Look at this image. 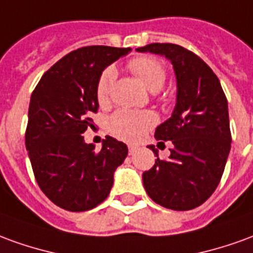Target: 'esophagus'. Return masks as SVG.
<instances>
[{"label": "esophagus", "mask_w": 253, "mask_h": 253, "mask_svg": "<svg viewBox=\"0 0 253 253\" xmlns=\"http://www.w3.org/2000/svg\"><path fill=\"white\" fill-rule=\"evenodd\" d=\"M135 152H137V148H135V146H128V153H130V155H134Z\"/></svg>", "instance_id": "esophagus-1"}]
</instances>
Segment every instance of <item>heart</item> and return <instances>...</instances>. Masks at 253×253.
Wrapping results in <instances>:
<instances>
[{"label": "heart", "instance_id": "obj_1", "mask_svg": "<svg viewBox=\"0 0 253 253\" xmlns=\"http://www.w3.org/2000/svg\"><path fill=\"white\" fill-rule=\"evenodd\" d=\"M128 70L138 78L148 90L156 93L166 82V70L159 60L141 56L128 61ZM116 71L114 67H107L98 78L96 84V98L100 105H107L111 100V89L114 84ZM157 123V116L151 111H116L108 121L109 131L116 138L127 142H137L145 132Z\"/></svg>", "mask_w": 253, "mask_h": 253}]
</instances>
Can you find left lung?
<instances>
[{
	"mask_svg": "<svg viewBox=\"0 0 253 253\" xmlns=\"http://www.w3.org/2000/svg\"><path fill=\"white\" fill-rule=\"evenodd\" d=\"M135 50L166 56L174 67L178 89L172 116L155 131L156 139L171 141L174 146L167 160L157 157L142 174L144 188L159 206L193 210L215 192L230 152L225 93L212 70L185 47L151 43ZM149 148L157 156L155 146Z\"/></svg>",
	"mask_w": 253,
	"mask_h": 253,
	"instance_id": "8db88e82",
	"label": "left lung"
}]
</instances>
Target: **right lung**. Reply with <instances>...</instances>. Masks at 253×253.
I'll return each mask as SVG.
<instances>
[{
  "instance_id": "add662e5",
  "label": "right lung",
  "mask_w": 253,
  "mask_h": 253,
  "mask_svg": "<svg viewBox=\"0 0 253 253\" xmlns=\"http://www.w3.org/2000/svg\"><path fill=\"white\" fill-rule=\"evenodd\" d=\"M130 47L84 46L47 70L31 94L26 148L35 179L60 208L82 212L108 197L114 172L127 156L126 144L107 135L100 151L84 134L94 127L96 84L105 67Z\"/></svg>"
}]
</instances>
